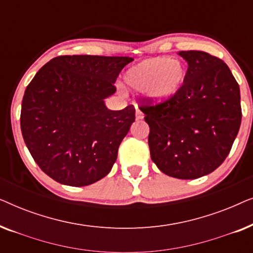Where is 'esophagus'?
Wrapping results in <instances>:
<instances>
[{
	"label": "esophagus",
	"instance_id": "1",
	"mask_svg": "<svg viewBox=\"0 0 253 253\" xmlns=\"http://www.w3.org/2000/svg\"><path fill=\"white\" fill-rule=\"evenodd\" d=\"M136 119L137 120L144 119V114H143V112H141L139 108H138V107H136Z\"/></svg>",
	"mask_w": 253,
	"mask_h": 253
}]
</instances>
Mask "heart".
<instances>
[{
	"label": "heart",
	"mask_w": 253,
	"mask_h": 253,
	"mask_svg": "<svg viewBox=\"0 0 253 253\" xmlns=\"http://www.w3.org/2000/svg\"><path fill=\"white\" fill-rule=\"evenodd\" d=\"M184 64L169 57L148 58L133 65L124 75V81L134 91H144L154 103L174 96L185 79Z\"/></svg>",
	"instance_id": "b5f03b06"
}]
</instances>
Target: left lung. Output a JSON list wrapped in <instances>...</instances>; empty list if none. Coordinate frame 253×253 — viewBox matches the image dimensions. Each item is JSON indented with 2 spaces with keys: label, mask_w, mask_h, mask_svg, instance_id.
I'll list each match as a JSON object with an SVG mask.
<instances>
[{
  "label": "left lung",
  "mask_w": 253,
  "mask_h": 253,
  "mask_svg": "<svg viewBox=\"0 0 253 253\" xmlns=\"http://www.w3.org/2000/svg\"><path fill=\"white\" fill-rule=\"evenodd\" d=\"M178 55L188 62L181 88L140 110L150 126L152 161L166 175L195 179L215 170L229 154L241 126V93L222 60L199 50Z\"/></svg>",
  "instance_id": "8db88e82"
}]
</instances>
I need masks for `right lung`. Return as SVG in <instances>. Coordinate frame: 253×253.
<instances>
[{
  "label": "right lung",
  "mask_w": 253,
  "mask_h": 253,
  "mask_svg": "<svg viewBox=\"0 0 253 253\" xmlns=\"http://www.w3.org/2000/svg\"><path fill=\"white\" fill-rule=\"evenodd\" d=\"M133 58L57 56L27 85L20 129L31 155L54 181L70 186L98 182L112 170L123 138L134 122L133 106L110 110L105 99Z\"/></svg>",
  "instance_id": "1"
}]
</instances>
